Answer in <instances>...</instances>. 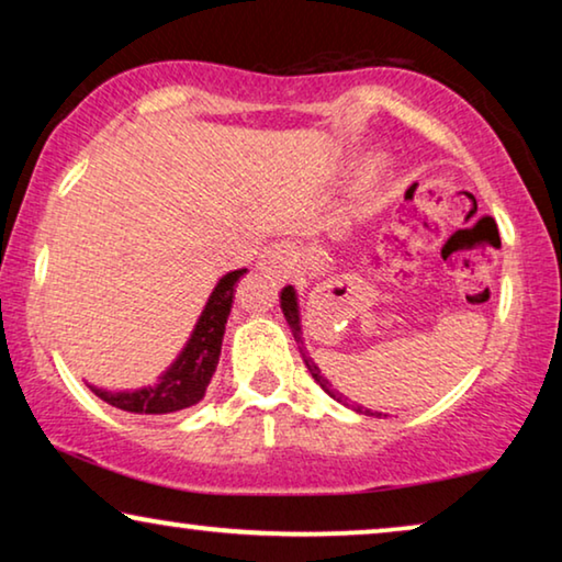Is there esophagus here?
Here are the masks:
<instances>
[{
    "instance_id": "obj_1",
    "label": "esophagus",
    "mask_w": 562,
    "mask_h": 562,
    "mask_svg": "<svg viewBox=\"0 0 562 562\" xmlns=\"http://www.w3.org/2000/svg\"><path fill=\"white\" fill-rule=\"evenodd\" d=\"M291 263H294V250H291V245H286V243L268 245V248L260 252V258H258L260 271L273 276V279H279V281L289 279Z\"/></svg>"
}]
</instances>
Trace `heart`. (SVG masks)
Returning <instances> with one entry per match:
<instances>
[{"instance_id":"1","label":"heart","mask_w":562,"mask_h":562,"mask_svg":"<svg viewBox=\"0 0 562 562\" xmlns=\"http://www.w3.org/2000/svg\"><path fill=\"white\" fill-rule=\"evenodd\" d=\"M373 168H375V173H381V171H383V164H381V160H375V166H373Z\"/></svg>"}]
</instances>
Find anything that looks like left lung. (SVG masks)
I'll use <instances>...</instances> for the list:
<instances>
[{"instance_id": "obj_1", "label": "left lung", "mask_w": 562, "mask_h": 562, "mask_svg": "<svg viewBox=\"0 0 562 562\" xmlns=\"http://www.w3.org/2000/svg\"><path fill=\"white\" fill-rule=\"evenodd\" d=\"M281 310H283V317H286L289 327H291V335H294V340H296V345H299V352H302L304 366L310 368L312 379L317 381L319 386L325 389L329 396L337 398V402H342V394H340V391H335V389H333V383H329V381L325 379V375H322L319 366L314 363V358L310 356V350H306V345H304V333H302V312H299V294H296V289H294V286H286V289L281 291ZM356 412H360V406H358ZM366 414H373V412H371V409H366ZM375 417H381V412H375ZM383 417H389V414H383Z\"/></svg>"}]
</instances>
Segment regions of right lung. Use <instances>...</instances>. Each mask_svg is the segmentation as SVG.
Returning a JSON list of instances; mask_svg holds the SVG:
<instances>
[{"label": "right lung", "mask_w": 562, "mask_h": 562, "mask_svg": "<svg viewBox=\"0 0 562 562\" xmlns=\"http://www.w3.org/2000/svg\"><path fill=\"white\" fill-rule=\"evenodd\" d=\"M245 273H248V268H237V271L225 273L214 283L187 345H183L173 363L158 375L156 383L125 391H110L89 383V389L102 402L130 414H173L196 404L204 396L206 386H210L214 371H217L222 337H225L227 317L233 312L235 286Z\"/></svg>", "instance_id": "obj_1"}]
</instances>
